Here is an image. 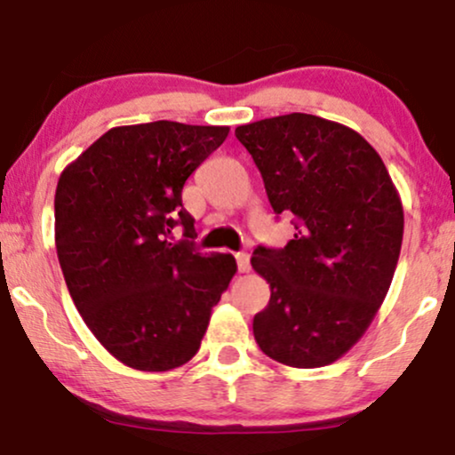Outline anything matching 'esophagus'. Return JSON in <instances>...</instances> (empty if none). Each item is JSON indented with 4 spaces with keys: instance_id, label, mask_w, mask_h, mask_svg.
<instances>
[{
    "instance_id": "obj_1",
    "label": "esophagus",
    "mask_w": 455,
    "mask_h": 455,
    "mask_svg": "<svg viewBox=\"0 0 455 455\" xmlns=\"http://www.w3.org/2000/svg\"><path fill=\"white\" fill-rule=\"evenodd\" d=\"M235 260H237V269L245 274V271H250V254L248 252H237L235 254Z\"/></svg>"
}]
</instances>
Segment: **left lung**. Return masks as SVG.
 I'll use <instances>...</instances> for the list:
<instances>
[{
  "label": "left lung",
  "mask_w": 455,
  "mask_h": 455,
  "mask_svg": "<svg viewBox=\"0 0 455 455\" xmlns=\"http://www.w3.org/2000/svg\"><path fill=\"white\" fill-rule=\"evenodd\" d=\"M278 213L295 235L259 245L250 263L271 297L254 316V340L293 368L340 359L372 323L398 265L404 212L377 149L355 130L307 113L235 130Z\"/></svg>",
  "instance_id": "8db88e82"
}]
</instances>
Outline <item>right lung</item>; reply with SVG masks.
Here are the masks:
<instances>
[{"label":"right lung","mask_w":455,"mask_h":455,"mask_svg":"<svg viewBox=\"0 0 455 455\" xmlns=\"http://www.w3.org/2000/svg\"><path fill=\"white\" fill-rule=\"evenodd\" d=\"M228 137L227 126L151 122L104 132L60 175L57 259L76 310L122 363L166 372L201 347L212 307L237 271L201 252L181 205L186 180ZM181 223L186 240L168 242Z\"/></svg>","instance_id":"1"}]
</instances>
